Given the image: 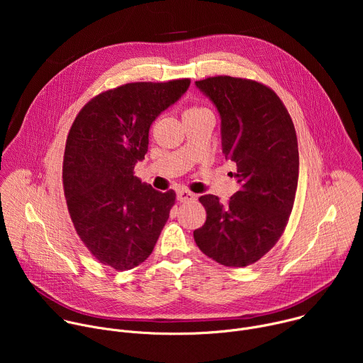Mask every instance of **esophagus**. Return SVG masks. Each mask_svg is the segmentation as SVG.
Masks as SVG:
<instances>
[{
    "instance_id": "1",
    "label": "esophagus",
    "mask_w": 363,
    "mask_h": 363,
    "mask_svg": "<svg viewBox=\"0 0 363 363\" xmlns=\"http://www.w3.org/2000/svg\"><path fill=\"white\" fill-rule=\"evenodd\" d=\"M177 198L179 202H191V201H195L196 195L192 194L191 191L188 189H179L178 194H177Z\"/></svg>"
}]
</instances>
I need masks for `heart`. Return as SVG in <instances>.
<instances>
[{"instance_id": "b5f03b06", "label": "heart", "mask_w": 363, "mask_h": 363, "mask_svg": "<svg viewBox=\"0 0 363 363\" xmlns=\"http://www.w3.org/2000/svg\"><path fill=\"white\" fill-rule=\"evenodd\" d=\"M198 115H211V112L206 109V108H203V106H191V108H188L185 111L184 118L185 116H198Z\"/></svg>"}]
</instances>
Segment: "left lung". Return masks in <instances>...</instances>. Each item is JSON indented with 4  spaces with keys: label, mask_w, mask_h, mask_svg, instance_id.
Masks as SVG:
<instances>
[{
    "label": "left lung",
    "mask_w": 363,
    "mask_h": 363,
    "mask_svg": "<svg viewBox=\"0 0 363 363\" xmlns=\"http://www.w3.org/2000/svg\"><path fill=\"white\" fill-rule=\"evenodd\" d=\"M221 116L223 152L237 165L240 189L223 205L199 196L205 224L194 231L199 250L227 267H245L266 255L289 223L298 179L293 121L269 86L214 76L195 82Z\"/></svg>",
    "instance_id": "8db88e82"
}]
</instances>
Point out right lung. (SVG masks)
Segmentation results:
<instances>
[{"instance_id": "1", "label": "right lung", "mask_w": 363, "mask_h": 363, "mask_svg": "<svg viewBox=\"0 0 363 363\" xmlns=\"http://www.w3.org/2000/svg\"><path fill=\"white\" fill-rule=\"evenodd\" d=\"M189 79L136 82L101 91L76 116L66 140L63 188L74 230L96 260L130 270L153 251L177 194L135 177L149 128L189 87Z\"/></svg>"}]
</instances>
